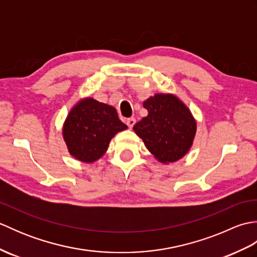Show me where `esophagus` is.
<instances>
[{"label":"esophagus","mask_w":257,"mask_h":257,"mask_svg":"<svg viewBox=\"0 0 257 257\" xmlns=\"http://www.w3.org/2000/svg\"><path fill=\"white\" fill-rule=\"evenodd\" d=\"M125 122H127V125L128 127L132 129L134 125H135V123H136V119L135 118H128L127 120H125Z\"/></svg>","instance_id":"esophagus-1"}]
</instances>
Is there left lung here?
<instances>
[{
    "label": "left lung",
    "mask_w": 257,
    "mask_h": 257,
    "mask_svg": "<svg viewBox=\"0 0 257 257\" xmlns=\"http://www.w3.org/2000/svg\"><path fill=\"white\" fill-rule=\"evenodd\" d=\"M148 116L134 125L135 133L158 160L174 162L187 154L196 130L189 109L173 95H156L144 102Z\"/></svg>",
    "instance_id": "1"
}]
</instances>
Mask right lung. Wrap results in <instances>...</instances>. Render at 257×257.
I'll list each match as a JSON object with an SVG mask.
<instances>
[{
  "mask_svg": "<svg viewBox=\"0 0 257 257\" xmlns=\"http://www.w3.org/2000/svg\"><path fill=\"white\" fill-rule=\"evenodd\" d=\"M127 129L116 109L91 98L78 102L67 116L63 135L70 155L94 162L105 154L111 138Z\"/></svg>",
  "mask_w": 257,
  "mask_h": 257,
  "instance_id": "1",
  "label": "right lung"
}]
</instances>
